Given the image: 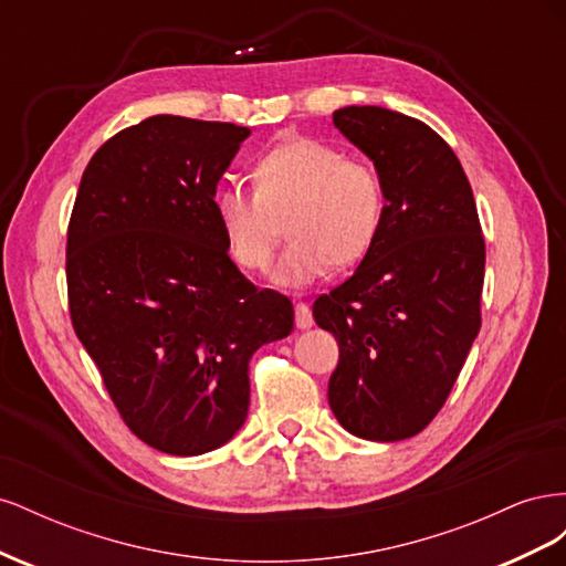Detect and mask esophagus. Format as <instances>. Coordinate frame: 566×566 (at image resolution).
Here are the masks:
<instances>
[{"label": "esophagus", "mask_w": 566, "mask_h": 566, "mask_svg": "<svg viewBox=\"0 0 566 566\" xmlns=\"http://www.w3.org/2000/svg\"><path fill=\"white\" fill-rule=\"evenodd\" d=\"M295 323H297L300 331H310V328H312V325H314V316H312L310 304H304V302H297V304H295Z\"/></svg>", "instance_id": "34e87169"}]
</instances>
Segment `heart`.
Returning <instances> with one entry per match:
<instances>
[{
    "label": "heart",
    "mask_w": 566,
    "mask_h": 566,
    "mask_svg": "<svg viewBox=\"0 0 566 566\" xmlns=\"http://www.w3.org/2000/svg\"><path fill=\"white\" fill-rule=\"evenodd\" d=\"M385 181L370 160L347 158L318 139H290L254 165V188L227 184L214 212L229 254L248 271H266L283 238L293 241L273 271V283L300 290L333 266L361 262L385 221Z\"/></svg>",
    "instance_id": "heart-1"
}]
</instances>
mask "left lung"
I'll use <instances>...</instances> for the list:
<instances>
[{
	"mask_svg": "<svg viewBox=\"0 0 566 566\" xmlns=\"http://www.w3.org/2000/svg\"><path fill=\"white\" fill-rule=\"evenodd\" d=\"M333 123L378 167L387 208L354 276L314 302L339 345L328 403L354 437L401 441L447 403L482 325L484 235L470 181L434 129L380 106L339 108Z\"/></svg>",
	"mask_w": 566,
	"mask_h": 566,
	"instance_id": "1",
	"label": "left lung"
}]
</instances>
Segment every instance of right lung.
Listing matches in <instances>:
<instances>
[{
    "label": "right lung",
    "mask_w": 566,
    "mask_h": 566,
    "mask_svg": "<svg viewBox=\"0 0 566 566\" xmlns=\"http://www.w3.org/2000/svg\"><path fill=\"white\" fill-rule=\"evenodd\" d=\"M248 127L153 115L101 146L67 227L73 328L129 430L200 455L241 430L248 364L293 333L290 300L231 262L214 196Z\"/></svg>",
    "instance_id": "right-lung-1"
}]
</instances>
